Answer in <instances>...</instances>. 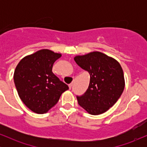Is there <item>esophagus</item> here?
<instances>
[{
    "instance_id": "1",
    "label": "esophagus",
    "mask_w": 147,
    "mask_h": 147,
    "mask_svg": "<svg viewBox=\"0 0 147 147\" xmlns=\"http://www.w3.org/2000/svg\"><path fill=\"white\" fill-rule=\"evenodd\" d=\"M68 86H69V88H70V89H71V88H72V84H69V85H68Z\"/></svg>"
}]
</instances>
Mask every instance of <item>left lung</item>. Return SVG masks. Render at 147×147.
Instances as JSON below:
<instances>
[{
	"label": "left lung",
	"instance_id": "8db88e82",
	"mask_svg": "<svg viewBox=\"0 0 147 147\" xmlns=\"http://www.w3.org/2000/svg\"><path fill=\"white\" fill-rule=\"evenodd\" d=\"M74 59L90 75L86 91L77 95L79 106L91 115L104 113L117 102L124 90V77L120 64L99 52L77 56Z\"/></svg>",
	"mask_w": 147,
	"mask_h": 147
}]
</instances>
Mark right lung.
I'll use <instances>...</instances> for the list:
<instances>
[{
  "label": "right lung",
  "mask_w": 147,
  "mask_h": 147,
  "mask_svg": "<svg viewBox=\"0 0 147 147\" xmlns=\"http://www.w3.org/2000/svg\"><path fill=\"white\" fill-rule=\"evenodd\" d=\"M61 57V54L43 49L22 59L15 69L14 81L18 95L34 113H47L68 90V85L52 71L54 63Z\"/></svg>",
  "instance_id": "obj_1"
}]
</instances>
